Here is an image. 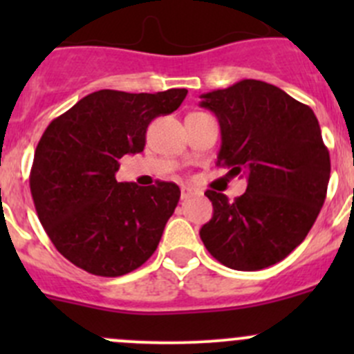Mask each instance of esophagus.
Here are the masks:
<instances>
[{"label":"esophagus","instance_id":"34e87169","mask_svg":"<svg viewBox=\"0 0 354 354\" xmlns=\"http://www.w3.org/2000/svg\"><path fill=\"white\" fill-rule=\"evenodd\" d=\"M194 195H197V190H195V188L188 187V185H183V187H181V198L187 200V198L194 197Z\"/></svg>","mask_w":354,"mask_h":354}]
</instances>
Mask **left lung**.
<instances>
[{"mask_svg": "<svg viewBox=\"0 0 354 354\" xmlns=\"http://www.w3.org/2000/svg\"><path fill=\"white\" fill-rule=\"evenodd\" d=\"M200 97L219 120L217 166L248 181L233 202L205 192L214 214L200 238L230 269H266L305 240L326 200L330 157L319 120L279 87L252 78Z\"/></svg>", "mask_w": 354, "mask_h": 354, "instance_id": "left-lung-1", "label": "left lung"}]
</instances>
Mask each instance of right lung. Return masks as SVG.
<instances>
[{
	"label": "right lung",
	"mask_w": 354,
	"mask_h": 354,
	"mask_svg": "<svg viewBox=\"0 0 354 354\" xmlns=\"http://www.w3.org/2000/svg\"><path fill=\"white\" fill-rule=\"evenodd\" d=\"M187 94V88L97 91L46 128L34 154L30 194L49 240L73 266L118 277L156 252L180 188L171 181L118 183L116 171L121 157L144 151L149 123L176 111Z\"/></svg>",
	"instance_id": "add662e5"
}]
</instances>
